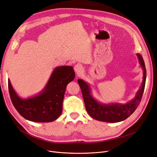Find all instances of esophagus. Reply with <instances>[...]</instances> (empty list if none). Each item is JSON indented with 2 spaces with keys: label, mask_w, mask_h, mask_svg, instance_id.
<instances>
[{
  "label": "esophagus",
  "mask_w": 157,
  "mask_h": 157,
  "mask_svg": "<svg viewBox=\"0 0 157 157\" xmlns=\"http://www.w3.org/2000/svg\"><path fill=\"white\" fill-rule=\"evenodd\" d=\"M74 70L77 75L80 74L82 71V66L80 64H76L74 66Z\"/></svg>",
  "instance_id": "34e87169"
}]
</instances>
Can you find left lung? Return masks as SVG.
I'll return each instance as SVG.
<instances>
[{
	"instance_id": "1",
	"label": "left lung",
	"mask_w": 157,
	"mask_h": 157,
	"mask_svg": "<svg viewBox=\"0 0 157 157\" xmlns=\"http://www.w3.org/2000/svg\"><path fill=\"white\" fill-rule=\"evenodd\" d=\"M136 56L143 70L142 83L135 98L125 104L118 103L105 104L98 102L91 96L90 87L88 84L85 82L83 80L78 79L86 109L92 118L102 122H118L126 120L136 110L141 101L146 79V70L144 59L139 53H137Z\"/></svg>"
}]
</instances>
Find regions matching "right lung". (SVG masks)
<instances>
[{"instance_id":"obj_1","label":"right lung","mask_w":157,"mask_h":157,"mask_svg":"<svg viewBox=\"0 0 157 157\" xmlns=\"http://www.w3.org/2000/svg\"><path fill=\"white\" fill-rule=\"evenodd\" d=\"M71 66L55 68L44 88L31 98L22 99L18 97L8 80V90L11 102L22 117L36 122H50L61 115L62 102L66 86L75 78Z\"/></svg>"}]
</instances>
